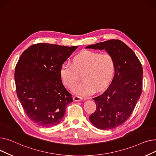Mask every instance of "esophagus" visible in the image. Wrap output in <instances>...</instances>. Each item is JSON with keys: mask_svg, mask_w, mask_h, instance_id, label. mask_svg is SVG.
Segmentation results:
<instances>
[{"mask_svg": "<svg viewBox=\"0 0 156 156\" xmlns=\"http://www.w3.org/2000/svg\"><path fill=\"white\" fill-rule=\"evenodd\" d=\"M82 99H83V98L80 97V96H75L73 97V101L75 102H79V101H82Z\"/></svg>", "mask_w": 156, "mask_h": 156, "instance_id": "esophagus-1", "label": "esophagus"}]
</instances>
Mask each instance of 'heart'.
<instances>
[{"mask_svg": "<svg viewBox=\"0 0 156 156\" xmlns=\"http://www.w3.org/2000/svg\"><path fill=\"white\" fill-rule=\"evenodd\" d=\"M115 66L109 54L86 51L77 55L73 64L65 62L60 68V76L64 85L71 88L78 80V74H82L83 82L76 85L73 91L83 96L92 94L95 90H101L107 87L113 76Z\"/></svg>", "mask_w": 156, "mask_h": 156, "instance_id": "obj_1", "label": "heart"}]
</instances>
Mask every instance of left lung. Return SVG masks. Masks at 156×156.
I'll return each mask as SVG.
<instances>
[{"label": "left lung", "mask_w": 156, "mask_h": 156, "mask_svg": "<svg viewBox=\"0 0 156 156\" xmlns=\"http://www.w3.org/2000/svg\"><path fill=\"white\" fill-rule=\"evenodd\" d=\"M86 48L107 52L114 61L115 74L109 87L94 98L96 110L89 116L98 129H110L129 118L142 92L143 69L135 52L119 40L112 39Z\"/></svg>", "instance_id": "8db88e82"}]
</instances>
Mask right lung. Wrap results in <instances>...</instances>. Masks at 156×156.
<instances>
[{
  "instance_id": "1",
  "label": "right lung",
  "mask_w": 156,
  "mask_h": 156,
  "mask_svg": "<svg viewBox=\"0 0 156 156\" xmlns=\"http://www.w3.org/2000/svg\"><path fill=\"white\" fill-rule=\"evenodd\" d=\"M77 48L37 44L22 53L16 66L18 97L28 118L40 126L58 125L66 106L73 102L71 94L62 85L59 71Z\"/></svg>"
}]
</instances>
